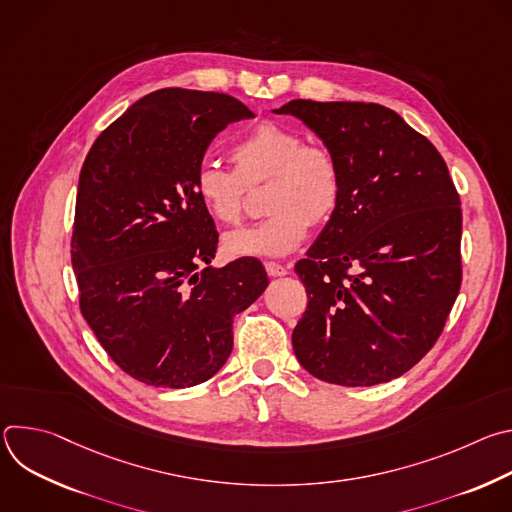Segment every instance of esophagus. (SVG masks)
<instances>
[{
    "label": "esophagus",
    "mask_w": 512,
    "mask_h": 512,
    "mask_svg": "<svg viewBox=\"0 0 512 512\" xmlns=\"http://www.w3.org/2000/svg\"><path fill=\"white\" fill-rule=\"evenodd\" d=\"M265 271L269 277H283L287 275V267L281 265V263H275V261H267L265 263Z\"/></svg>",
    "instance_id": "34e87169"
}]
</instances>
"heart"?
Returning a JSON list of instances; mask_svg holds the SVG:
<instances>
[{
	"instance_id": "obj_1",
	"label": "heart",
	"mask_w": 512,
	"mask_h": 512,
	"mask_svg": "<svg viewBox=\"0 0 512 512\" xmlns=\"http://www.w3.org/2000/svg\"><path fill=\"white\" fill-rule=\"evenodd\" d=\"M233 168L204 162L194 176V192L204 210L223 225H237L245 208V186L271 180L263 223L229 233L223 241L231 257H283L296 251L312 225H324L342 198L340 166L324 145L308 143L294 127L263 121L231 148Z\"/></svg>"
}]
</instances>
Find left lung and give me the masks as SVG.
<instances>
[{
  "label": "left lung",
  "mask_w": 512,
  "mask_h": 512,
  "mask_svg": "<svg viewBox=\"0 0 512 512\" xmlns=\"http://www.w3.org/2000/svg\"><path fill=\"white\" fill-rule=\"evenodd\" d=\"M273 111L310 127L342 174L338 210L296 265L310 300L291 334L296 358L332 385L397 379L435 344L460 291L462 208L448 166L377 103L296 99Z\"/></svg>",
  "instance_id": "8db88e82"
}]
</instances>
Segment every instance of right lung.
<instances>
[{"instance_id":"1","label":"right lung","mask_w":512,"mask_h":512,"mask_svg":"<svg viewBox=\"0 0 512 512\" xmlns=\"http://www.w3.org/2000/svg\"><path fill=\"white\" fill-rule=\"evenodd\" d=\"M253 117L225 93L162 89L111 123L83 164L72 229L81 310L139 383L214 377L233 350V318L269 285L257 259L210 263L218 235L194 192L210 141Z\"/></svg>"}]
</instances>
